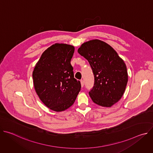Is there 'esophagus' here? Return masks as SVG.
<instances>
[{"label": "esophagus", "instance_id": "1", "mask_svg": "<svg viewBox=\"0 0 153 153\" xmlns=\"http://www.w3.org/2000/svg\"><path fill=\"white\" fill-rule=\"evenodd\" d=\"M80 83H81L82 87H83V86H84V81H83V80H81V81H80Z\"/></svg>", "mask_w": 153, "mask_h": 153}]
</instances>
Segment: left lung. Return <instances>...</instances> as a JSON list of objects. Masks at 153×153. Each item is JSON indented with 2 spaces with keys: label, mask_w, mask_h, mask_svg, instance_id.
<instances>
[{
  "label": "left lung",
  "mask_w": 153,
  "mask_h": 153,
  "mask_svg": "<svg viewBox=\"0 0 153 153\" xmlns=\"http://www.w3.org/2000/svg\"><path fill=\"white\" fill-rule=\"evenodd\" d=\"M77 51L88 60L94 76L89 92L92 100L102 106H112L122 98L127 85L124 61L110 45L99 39L84 42Z\"/></svg>",
  "instance_id": "left-lung-1"
}]
</instances>
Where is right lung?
Listing matches in <instances>:
<instances>
[{"mask_svg":"<svg viewBox=\"0 0 153 153\" xmlns=\"http://www.w3.org/2000/svg\"><path fill=\"white\" fill-rule=\"evenodd\" d=\"M74 47L56 43L43 52L33 72L35 91L50 110L60 112L74 103L80 91L79 80L74 77L71 60Z\"/></svg>","mask_w":153,"mask_h":153,"instance_id":"add662e5","label":"right lung"}]
</instances>
